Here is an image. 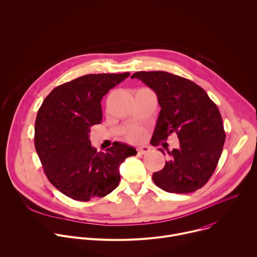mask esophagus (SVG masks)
<instances>
[{
    "label": "esophagus",
    "instance_id": "34e87169",
    "mask_svg": "<svg viewBox=\"0 0 257 257\" xmlns=\"http://www.w3.org/2000/svg\"><path fill=\"white\" fill-rule=\"evenodd\" d=\"M137 152H138V154H140V155H145V154H148V153L151 152V148H150V146H148V145L138 146V148H137Z\"/></svg>",
    "mask_w": 257,
    "mask_h": 257
}]
</instances>
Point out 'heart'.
<instances>
[{
    "label": "heart",
    "instance_id": "heart-1",
    "mask_svg": "<svg viewBox=\"0 0 257 257\" xmlns=\"http://www.w3.org/2000/svg\"><path fill=\"white\" fill-rule=\"evenodd\" d=\"M144 135H145L144 130H143L142 128L137 127V128H133V129H131V130L127 133L126 138H127L129 141L137 142V141L142 140V139H143V137H144Z\"/></svg>",
    "mask_w": 257,
    "mask_h": 257
}]
</instances>
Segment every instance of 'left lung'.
Returning <instances> with one entry per match:
<instances>
[{"instance_id": "left-lung-1", "label": "left lung", "mask_w": 257, "mask_h": 257, "mask_svg": "<svg viewBox=\"0 0 257 257\" xmlns=\"http://www.w3.org/2000/svg\"><path fill=\"white\" fill-rule=\"evenodd\" d=\"M137 78L158 95L161 112L152 138L153 145L176 133L180 146L169 151L163 170L153 180L171 193H190L204 186L221 158L226 139L216 104L199 85L165 71H139ZM164 156L163 149H159Z\"/></svg>"}]
</instances>
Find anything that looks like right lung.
Listing matches in <instances>:
<instances>
[{
	"label": "right lung",
	"instance_id": "obj_1",
	"mask_svg": "<svg viewBox=\"0 0 257 257\" xmlns=\"http://www.w3.org/2000/svg\"><path fill=\"white\" fill-rule=\"evenodd\" d=\"M130 75L88 74L54 88L41 105L34 126V145L52 184L78 201L103 197L117 188L119 167L137 153L114 142L105 153L89 140L90 127L102 119L101 98Z\"/></svg>",
	"mask_w": 257,
	"mask_h": 257
}]
</instances>
